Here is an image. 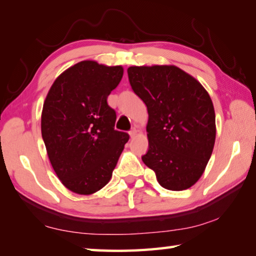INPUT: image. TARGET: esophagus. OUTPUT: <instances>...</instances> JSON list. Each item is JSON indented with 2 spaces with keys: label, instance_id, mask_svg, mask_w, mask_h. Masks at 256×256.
I'll use <instances>...</instances> for the list:
<instances>
[{
  "label": "esophagus",
  "instance_id": "obj_1",
  "mask_svg": "<svg viewBox=\"0 0 256 256\" xmlns=\"http://www.w3.org/2000/svg\"><path fill=\"white\" fill-rule=\"evenodd\" d=\"M136 128H132L131 130V131H130L128 132V134H130V136H131V138H134V136H136Z\"/></svg>",
  "mask_w": 256,
  "mask_h": 256
}]
</instances>
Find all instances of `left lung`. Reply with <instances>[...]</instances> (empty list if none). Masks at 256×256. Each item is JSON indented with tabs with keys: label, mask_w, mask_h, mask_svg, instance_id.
<instances>
[{
	"label": "left lung",
	"mask_w": 256,
	"mask_h": 256,
	"mask_svg": "<svg viewBox=\"0 0 256 256\" xmlns=\"http://www.w3.org/2000/svg\"><path fill=\"white\" fill-rule=\"evenodd\" d=\"M128 74L149 114V149L142 162L164 188H190L202 176L214 146L216 115L209 94L174 66H131Z\"/></svg>",
	"instance_id": "left-lung-1"
}]
</instances>
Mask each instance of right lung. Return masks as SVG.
<instances>
[{
	"label": "right lung",
	"instance_id": "1",
	"mask_svg": "<svg viewBox=\"0 0 256 256\" xmlns=\"http://www.w3.org/2000/svg\"><path fill=\"white\" fill-rule=\"evenodd\" d=\"M122 76V66L82 60L47 94L42 136L56 175L72 192L88 196L102 188L128 141V133L114 128L116 112L107 104Z\"/></svg>",
	"mask_w": 256,
	"mask_h": 256
}]
</instances>
